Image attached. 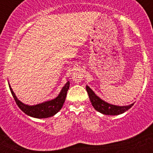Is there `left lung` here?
<instances>
[{
  "instance_id": "8db88e82",
  "label": "left lung",
  "mask_w": 153,
  "mask_h": 153,
  "mask_svg": "<svg viewBox=\"0 0 153 153\" xmlns=\"http://www.w3.org/2000/svg\"><path fill=\"white\" fill-rule=\"evenodd\" d=\"M86 89L87 93H88L92 106L94 107L96 110L102 113V114L112 115V116L121 114V113H123L124 112L130 109L133 106V104L125 106H119L112 105V104H109L108 102H105V101L102 100L100 98H99L88 86H86Z\"/></svg>"
}]
</instances>
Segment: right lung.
Here are the masks:
<instances>
[{"label":"right lung","mask_w":153,"mask_h":153,"mask_svg":"<svg viewBox=\"0 0 153 153\" xmlns=\"http://www.w3.org/2000/svg\"><path fill=\"white\" fill-rule=\"evenodd\" d=\"M9 87H10V92H11V94L14 99V100H15L16 103L24 113H26L27 115L30 116L32 117L42 119L54 116L56 113L60 111L63 103H64L65 100H66L67 91H68L69 87H70V82L68 81L65 84V86H63V89L60 91V94L58 95L56 98L53 99L52 100L44 102L43 103L37 104L35 106H28V105L21 102L15 96L10 84H9Z\"/></svg>","instance_id":"obj_1"}]
</instances>
